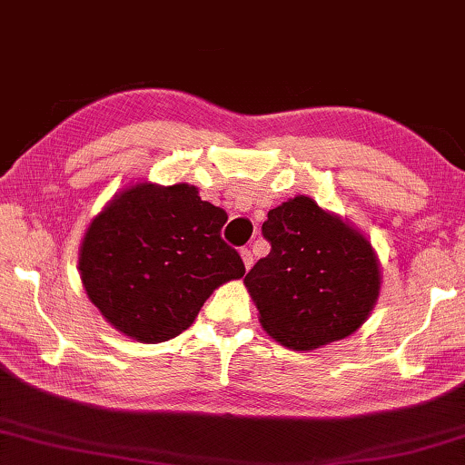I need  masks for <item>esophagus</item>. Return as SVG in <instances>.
<instances>
[{"label": "esophagus", "instance_id": "esophagus-1", "mask_svg": "<svg viewBox=\"0 0 465 465\" xmlns=\"http://www.w3.org/2000/svg\"><path fill=\"white\" fill-rule=\"evenodd\" d=\"M240 256H242V260H243V266H246V270H250L252 264H254V256H252L250 248H242V250H240Z\"/></svg>", "mask_w": 465, "mask_h": 465}]
</instances>
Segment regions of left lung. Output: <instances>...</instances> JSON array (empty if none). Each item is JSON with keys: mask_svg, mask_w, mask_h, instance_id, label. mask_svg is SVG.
Listing matches in <instances>:
<instances>
[{"mask_svg": "<svg viewBox=\"0 0 465 465\" xmlns=\"http://www.w3.org/2000/svg\"><path fill=\"white\" fill-rule=\"evenodd\" d=\"M262 235L270 254L243 282L268 335L286 348L313 350L364 323L380 291L364 235L302 195L270 209Z\"/></svg>", "mask_w": 465, "mask_h": 465, "instance_id": "8db88e82", "label": "left lung"}]
</instances>
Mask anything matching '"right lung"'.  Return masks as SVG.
Masks as SVG:
<instances>
[{
	"mask_svg": "<svg viewBox=\"0 0 465 465\" xmlns=\"http://www.w3.org/2000/svg\"><path fill=\"white\" fill-rule=\"evenodd\" d=\"M225 222V211L191 184L125 189L83 240L79 270L91 302L134 340H173L219 284L246 274L222 238Z\"/></svg>",
	"mask_w": 465,
	"mask_h": 465,
	"instance_id": "obj_1",
	"label": "right lung"
}]
</instances>
